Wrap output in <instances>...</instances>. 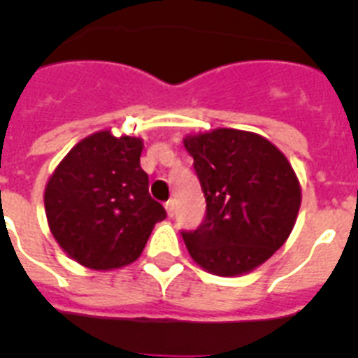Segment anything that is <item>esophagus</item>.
<instances>
[{
    "instance_id": "esophagus-1",
    "label": "esophagus",
    "mask_w": 358,
    "mask_h": 358,
    "mask_svg": "<svg viewBox=\"0 0 358 358\" xmlns=\"http://www.w3.org/2000/svg\"><path fill=\"white\" fill-rule=\"evenodd\" d=\"M164 208H166V213H169V217H173V215H176L177 206H176V201H173V199H170V201L164 204Z\"/></svg>"
}]
</instances>
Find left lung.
Masks as SVG:
<instances>
[{
  "instance_id": "8db88e82",
  "label": "left lung",
  "mask_w": 358,
  "mask_h": 358,
  "mask_svg": "<svg viewBox=\"0 0 358 358\" xmlns=\"http://www.w3.org/2000/svg\"><path fill=\"white\" fill-rule=\"evenodd\" d=\"M185 148L206 199V217L182 231L189 256L217 276L248 274L287 242L301 206V186L285 154L238 129L186 136Z\"/></svg>"
}]
</instances>
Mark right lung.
I'll return each instance as SVG.
<instances>
[{"mask_svg": "<svg viewBox=\"0 0 358 358\" xmlns=\"http://www.w3.org/2000/svg\"><path fill=\"white\" fill-rule=\"evenodd\" d=\"M143 140L100 131L78 141L50 176L44 210L62 251L93 271L140 258L166 211L148 194Z\"/></svg>", "mask_w": 358, "mask_h": 358, "instance_id": "obj_1", "label": "right lung"}]
</instances>
